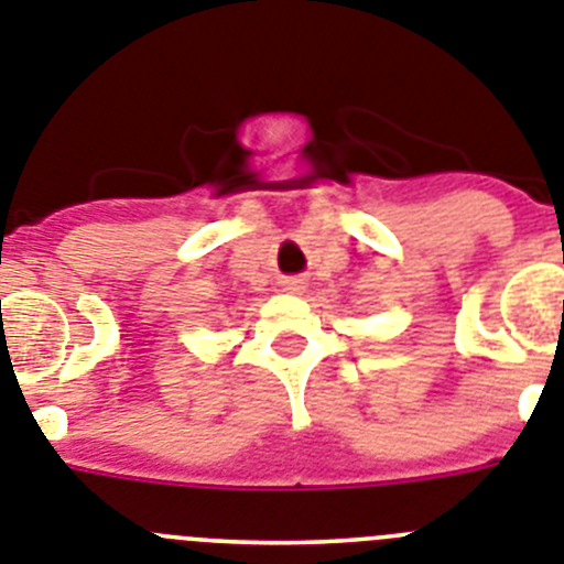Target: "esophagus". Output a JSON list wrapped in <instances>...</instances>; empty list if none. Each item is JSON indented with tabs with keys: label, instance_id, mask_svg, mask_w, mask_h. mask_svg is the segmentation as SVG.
Returning a JSON list of instances; mask_svg holds the SVG:
<instances>
[{
	"label": "esophagus",
	"instance_id": "obj_1",
	"mask_svg": "<svg viewBox=\"0 0 564 564\" xmlns=\"http://www.w3.org/2000/svg\"><path fill=\"white\" fill-rule=\"evenodd\" d=\"M281 289L289 292V295H301L303 289H306V281H303V278H283Z\"/></svg>",
	"mask_w": 564,
	"mask_h": 564
}]
</instances>
